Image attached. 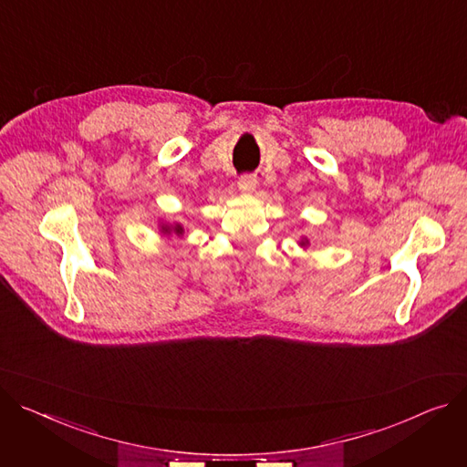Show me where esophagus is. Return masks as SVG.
Returning <instances> with one entry per match:
<instances>
[{
	"label": "esophagus",
	"instance_id": "obj_1",
	"mask_svg": "<svg viewBox=\"0 0 467 467\" xmlns=\"http://www.w3.org/2000/svg\"><path fill=\"white\" fill-rule=\"evenodd\" d=\"M257 176L255 174H244L238 178V188L244 192V193H254L255 188H257Z\"/></svg>",
	"mask_w": 467,
	"mask_h": 467
}]
</instances>
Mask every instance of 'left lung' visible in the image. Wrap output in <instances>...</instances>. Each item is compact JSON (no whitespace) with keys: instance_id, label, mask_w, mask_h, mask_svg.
Masks as SVG:
<instances>
[{"instance_id":"obj_1","label":"left lung","mask_w":467,"mask_h":467,"mask_svg":"<svg viewBox=\"0 0 467 467\" xmlns=\"http://www.w3.org/2000/svg\"><path fill=\"white\" fill-rule=\"evenodd\" d=\"M298 244H300V245H302V247H307V245H309V240H307V238H306V236H302V240H300V242H298Z\"/></svg>"}]
</instances>
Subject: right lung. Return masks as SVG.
I'll return each mask as SVG.
<instances>
[{
  "instance_id": "obj_1",
  "label": "right lung",
  "mask_w": 467,
  "mask_h": 467,
  "mask_svg": "<svg viewBox=\"0 0 467 467\" xmlns=\"http://www.w3.org/2000/svg\"><path fill=\"white\" fill-rule=\"evenodd\" d=\"M161 227V233L163 234H167V236H182L183 234V227L180 225V223H174V225H171V223H161L160 225Z\"/></svg>"
}]
</instances>
